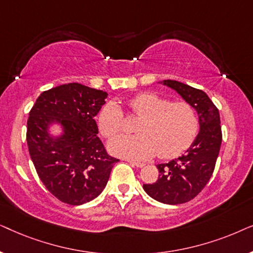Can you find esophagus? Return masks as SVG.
<instances>
[{"label":"esophagus","mask_w":253,"mask_h":253,"mask_svg":"<svg viewBox=\"0 0 253 253\" xmlns=\"http://www.w3.org/2000/svg\"><path fill=\"white\" fill-rule=\"evenodd\" d=\"M129 164L131 166H133V167H137V168H143L145 164H143V162H136V161H129Z\"/></svg>","instance_id":"obj_1"}]
</instances>
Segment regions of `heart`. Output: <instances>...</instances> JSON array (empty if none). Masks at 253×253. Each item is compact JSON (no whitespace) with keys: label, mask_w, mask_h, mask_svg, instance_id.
I'll return each mask as SVG.
<instances>
[{"label":"heart","mask_w":253,"mask_h":253,"mask_svg":"<svg viewBox=\"0 0 253 253\" xmlns=\"http://www.w3.org/2000/svg\"><path fill=\"white\" fill-rule=\"evenodd\" d=\"M131 113L140 119L134 136L121 134L112 138L108 148L120 157L143 160L159 155L161 159L177 157L195 139L198 116L192 105L185 101L171 102L154 93H141L127 102ZM102 136L113 137L124 127V115L120 106L108 102L98 116Z\"/></svg>","instance_id":"1"}]
</instances>
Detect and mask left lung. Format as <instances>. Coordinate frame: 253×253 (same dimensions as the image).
I'll list each match as a JSON object with an SVG mask.
<instances>
[{
    "mask_svg": "<svg viewBox=\"0 0 253 253\" xmlns=\"http://www.w3.org/2000/svg\"><path fill=\"white\" fill-rule=\"evenodd\" d=\"M160 84L178 93L198 114L199 132L190 147L181 157L158 165V181L143 185L145 192L153 199L168 205H178L195 198L213 174L222 141L220 114L202 89L170 79Z\"/></svg>",
    "mask_w": 253,
    "mask_h": 253,
    "instance_id": "1",
    "label": "left lung"
}]
</instances>
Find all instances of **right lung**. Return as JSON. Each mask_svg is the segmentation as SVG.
I'll use <instances>...</instances> for the list:
<instances>
[{"label": "right lung", "mask_w": 253, "mask_h": 253, "mask_svg": "<svg viewBox=\"0 0 253 253\" xmlns=\"http://www.w3.org/2000/svg\"><path fill=\"white\" fill-rule=\"evenodd\" d=\"M107 96L69 83L41 93L30 112L26 140L34 167L48 191L69 205L96 198L119 162L107 154L94 120ZM54 125L61 129L56 136Z\"/></svg>", "instance_id": "obj_1"}]
</instances>
